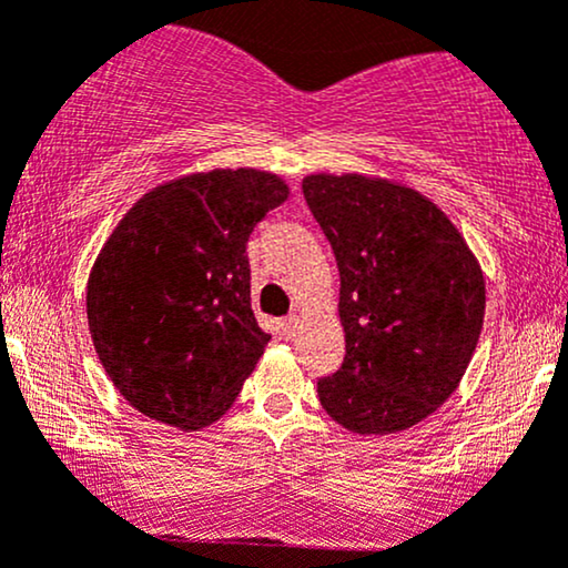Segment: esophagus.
<instances>
[{
	"label": "esophagus",
	"instance_id": "obj_1",
	"mask_svg": "<svg viewBox=\"0 0 568 568\" xmlns=\"http://www.w3.org/2000/svg\"><path fill=\"white\" fill-rule=\"evenodd\" d=\"M280 328H283V334L288 336H294L296 334V328H298V315H288V317H283V323H280Z\"/></svg>",
	"mask_w": 568,
	"mask_h": 568
}]
</instances>
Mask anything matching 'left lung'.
<instances>
[{
	"label": "left lung",
	"mask_w": 568,
	"mask_h": 568,
	"mask_svg": "<svg viewBox=\"0 0 568 568\" xmlns=\"http://www.w3.org/2000/svg\"><path fill=\"white\" fill-rule=\"evenodd\" d=\"M302 191L334 251L345 328V361L317 379V398L353 434L404 432L450 398L475 355L483 270L420 191L323 172Z\"/></svg>",
	"instance_id": "1"
}]
</instances>
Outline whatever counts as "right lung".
<instances>
[{"label": "right lung", "instance_id": "add662e5", "mask_svg": "<svg viewBox=\"0 0 568 568\" xmlns=\"http://www.w3.org/2000/svg\"><path fill=\"white\" fill-rule=\"evenodd\" d=\"M285 199L272 172H196L155 185L112 229L85 313L104 372L142 415L199 432L240 396L270 342L247 240Z\"/></svg>", "mask_w": 568, "mask_h": 568}]
</instances>
